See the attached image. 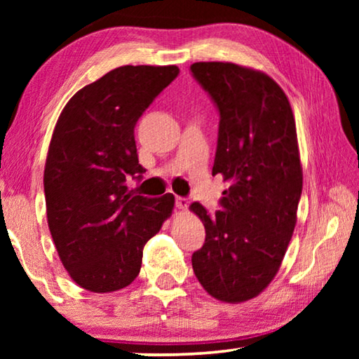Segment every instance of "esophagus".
Wrapping results in <instances>:
<instances>
[{"instance_id":"34e87169","label":"esophagus","mask_w":359,"mask_h":359,"mask_svg":"<svg viewBox=\"0 0 359 359\" xmlns=\"http://www.w3.org/2000/svg\"><path fill=\"white\" fill-rule=\"evenodd\" d=\"M175 208H177L179 210H187V208H188V201L185 198H180V196H177L175 198Z\"/></svg>"}]
</instances>
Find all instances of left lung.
Masks as SVG:
<instances>
[{
	"label": "left lung",
	"mask_w": 359,
	"mask_h": 359,
	"mask_svg": "<svg viewBox=\"0 0 359 359\" xmlns=\"http://www.w3.org/2000/svg\"><path fill=\"white\" fill-rule=\"evenodd\" d=\"M190 69L220 112L212 175L229 184L214 217L190 205L205 228L193 271L212 297L245 302L277 276L296 226L302 166L293 111L264 72L228 62Z\"/></svg>",
	"instance_id": "left-lung-1"
}]
</instances>
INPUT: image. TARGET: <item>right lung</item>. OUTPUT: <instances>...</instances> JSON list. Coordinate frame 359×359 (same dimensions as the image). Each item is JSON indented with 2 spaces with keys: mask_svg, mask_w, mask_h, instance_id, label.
Wrapping results in <instances>:
<instances>
[{
  "mask_svg": "<svg viewBox=\"0 0 359 359\" xmlns=\"http://www.w3.org/2000/svg\"><path fill=\"white\" fill-rule=\"evenodd\" d=\"M179 74L169 66H120L72 96L48 145L47 223L65 269L79 287L111 293L135 280L145 242L161 229L174 196L131 194L139 165L135 126Z\"/></svg>",
  "mask_w": 359,
  "mask_h": 359,
  "instance_id": "obj_1",
  "label": "right lung"
}]
</instances>
